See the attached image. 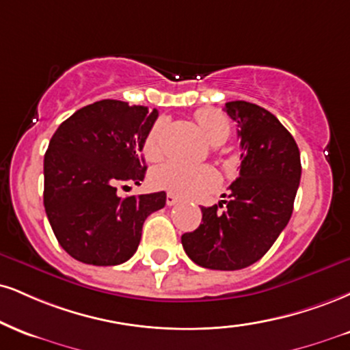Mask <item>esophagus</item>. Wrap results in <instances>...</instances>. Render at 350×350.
Returning <instances> with one entry per match:
<instances>
[{"instance_id":"obj_1","label":"esophagus","mask_w":350,"mask_h":350,"mask_svg":"<svg viewBox=\"0 0 350 350\" xmlns=\"http://www.w3.org/2000/svg\"><path fill=\"white\" fill-rule=\"evenodd\" d=\"M178 202H179V199L174 196V193L167 192V196H166V205H167V207H172V205H176Z\"/></svg>"}]
</instances>
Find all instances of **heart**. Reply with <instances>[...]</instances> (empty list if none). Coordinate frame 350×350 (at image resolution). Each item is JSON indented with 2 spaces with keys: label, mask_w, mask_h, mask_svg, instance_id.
Masks as SVG:
<instances>
[{
  "label": "heart",
  "mask_w": 350,
  "mask_h": 350,
  "mask_svg": "<svg viewBox=\"0 0 350 350\" xmlns=\"http://www.w3.org/2000/svg\"><path fill=\"white\" fill-rule=\"evenodd\" d=\"M196 120L205 138L213 145H220L228 138V120L215 109H200L196 112ZM163 122H157L143 140V157L150 161H157L163 154ZM151 180L157 187L171 193L197 197L213 191L220 183V176L210 166H193V164L171 161L157 167L151 174Z\"/></svg>",
  "instance_id": "obj_1"
}]
</instances>
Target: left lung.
Here are the masks:
<instances>
[{"label": "left lung", "mask_w": 350, "mask_h": 350, "mask_svg": "<svg viewBox=\"0 0 350 350\" xmlns=\"http://www.w3.org/2000/svg\"><path fill=\"white\" fill-rule=\"evenodd\" d=\"M225 111L238 124L239 176L223 200L225 212L202 207L199 228L180 241L199 266L238 271L262 258L287 226L301 163L295 140L273 113L246 100L226 103Z\"/></svg>", "instance_id": "obj_1"}]
</instances>
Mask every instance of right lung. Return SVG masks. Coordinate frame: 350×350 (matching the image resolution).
<instances>
[{"instance_id": "obj_1", "label": "right lung", "mask_w": 350, "mask_h": 350, "mask_svg": "<svg viewBox=\"0 0 350 350\" xmlns=\"http://www.w3.org/2000/svg\"><path fill=\"white\" fill-rule=\"evenodd\" d=\"M158 111L103 99L62 122L44 158V207L60 246L92 266H117L137 251L150 213L166 192L117 196L145 179L142 146ZM127 187V186H125Z\"/></svg>"}]
</instances>
